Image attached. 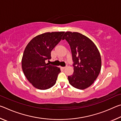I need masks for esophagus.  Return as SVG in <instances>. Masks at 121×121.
<instances>
[{
	"label": "esophagus",
	"instance_id": "1",
	"mask_svg": "<svg viewBox=\"0 0 121 121\" xmlns=\"http://www.w3.org/2000/svg\"><path fill=\"white\" fill-rule=\"evenodd\" d=\"M67 68V67H61V68H62V69H65Z\"/></svg>",
	"mask_w": 121,
	"mask_h": 121
}]
</instances>
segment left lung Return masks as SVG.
Segmentation results:
<instances>
[{"mask_svg": "<svg viewBox=\"0 0 121 121\" xmlns=\"http://www.w3.org/2000/svg\"><path fill=\"white\" fill-rule=\"evenodd\" d=\"M70 45L73 73L69 76V83L73 87L84 90L90 87L97 78L101 68L99 50L90 38L77 32H65L62 39Z\"/></svg>", "mask_w": 121, "mask_h": 121, "instance_id": "obj_1", "label": "left lung"}]
</instances>
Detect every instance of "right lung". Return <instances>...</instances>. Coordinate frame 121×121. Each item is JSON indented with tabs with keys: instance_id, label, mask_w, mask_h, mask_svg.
I'll use <instances>...</instances> for the list:
<instances>
[{
	"instance_id": "add662e5",
	"label": "right lung",
	"mask_w": 121,
	"mask_h": 121,
	"mask_svg": "<svg viewBox=\"0 0 121 121\" xmlns=\"http://www.w3.org/2000/svg\"><path fill=\"white\" fill-rule=\"evenodd\" d=\"M64 31L45 32L35 37L26 47L22 58V68L28 81L36 89L46 90L56 83L60 68L46 63L51 52Z\"/></svg>"
}]
</instances>
